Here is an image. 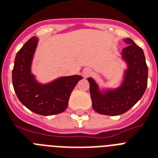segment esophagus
I'll return each mask as SVG.
<instances>
[{"label": "esophagus", "instance_id": "esophagus-1", "mask_svg": "<svg viewBox=\"0 0 158 158\" xmlns=\"http://www.w3.org/2000/svg\"><path fill=\"white\" fill-rule=\"evenodd\" d=\"M91 74H92V70H91L90 69H85L83 70V75H84V77H85L90 76Z\"/></svg>", "mask_w": 158, "mask_h": 158}]
</instances>
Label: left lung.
<instances>
[{
	"label": "left lung",
	"instance_id": "obj_1",
	"mask_svg": "<svg viewBox=\"0 0 158 158\" xmlns=\"http://www.w3.org/2000/svg\"><path fill=\"white\" fill-rule=\"evenodd\" d=\"M124 42L128 46L123 49L122 57L127 62V69L122 85L101 93L96 82L92 78H88L92 106L99 114H123L141 98L147 88L148 66L144 52L131 39H126Z\"/></svg>",
	"mask_w": 158,
	"mask_h": 158
}]
</instances>
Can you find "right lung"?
<instances>
[{
    "mask_svg": "<svg viewBox=\"0 0 158 158\" xmlns=\"http://www.w3.org/2000/svg\"><path fill=\"white\" fill-rule=\"evenodd\" d=\"M38 38L33 36L17 53L12 72V81L19 101L30 110L41 115L62 113L69 105L70 94L82 77H63L48 83L40 84L31 73Z\"/></svg>",
    "mask_w": 158,
    "mask_h": 158,
    "instance_id": "add662e5",
    "label": "right lung"
}]
</instances>
